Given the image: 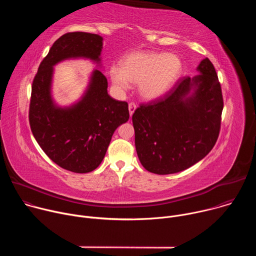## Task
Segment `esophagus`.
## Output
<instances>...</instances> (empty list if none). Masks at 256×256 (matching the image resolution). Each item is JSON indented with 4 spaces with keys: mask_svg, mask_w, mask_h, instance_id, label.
<instances>
[{
    "mask_svg": "<svg viewBox=\"0 0 256 256\" xmlns=\"http://www.w3.org/2000/svg\"><path fill=\"white\" fill-rule=\"evenodd\" d=\"M136 109V105L134 103L130 102V103L128 104V110H130V118H132V116L134 114Z\"/></svg>",
    "mask_w": 256,
    "mask_h": 256,
    "instance_id": "esophagus-1",
    "label": "esophagus"
}]
</instances>
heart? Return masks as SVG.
I'll use <instances>...</instances> for the list:
<instances>
[{"instance_id": "b5f03b06", "label": "heart", "mask_w": 256, "mask_h": 256, "mask_svg": "<svg viewBox=\"0 0 256 256\" xmlns=\"http://www.w3.org/2000/svg\"><path fill=\"white\" fill-rule=\"evenodd\" d=\"M181 72L182 62L176 54L136 50L124 56L120 68L112 66L109 76L118 90H126L130 83L138 84L140 97L152 101L173 87Z\"/></svg>"}]
</instances>
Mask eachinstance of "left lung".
Returning <instances> with one entry per match:
<instances>
[{
  "label": "left lung",
  "instance_id": "left-lung-1",
  "mask_svg": "<svg viewBox=\"0 0 256 256\" xmlns=\"http://www.w3.org/2000/svg\"><path fill=\"white\" fill-rule=\"evenodd\" d=\"M200 75L180 79L163 97L140 104L132 114L134 144L140 164L155 174L184 171L204 158L221 128L223 96L212 62Z\"/></svg>",
  "mask_w": 256,
  "mask_h": 256
}]
</instances>
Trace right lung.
Wrapping results in <instances>:
<instances>
[{"label":"right lung","instance_id":"add662e5","mask_svg":"<svg viewBox=\"0 0 256 256\" xmlns=\"http://www.w3.org/2000/svg\"><path fill=\"white\" fill-rule=\"evenodd\" d=\"M102 42L93 33L64 34L40 62L32 83L31 132L50 160L75 173H88L100 165L114 130L130 118L128 105L108 95L106 77L94 70L81 99L58 106L52 95L54 66L70 58H87L99 66Z\"/></svg>","mask_w":256,"mask_h":256}]
</instances>
